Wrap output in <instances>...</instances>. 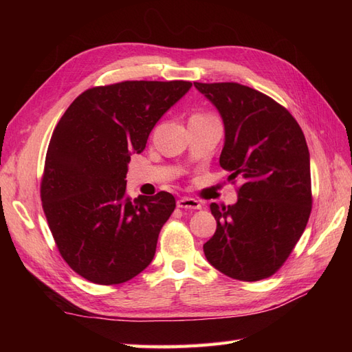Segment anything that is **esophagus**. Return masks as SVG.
I'll list each match as a JSON object with an SVG mask.
<instances>
[{
	"instance_id": "obj_1",
	"label": "esophagus",
	"mask_w": 352,
	"mask_h": 352,
	"mask_svg": "<svg viewBox=\"0 0 352 352\" xmlns=\"http://www.w3.org/2000/svg\"><path fill=\"white\" fill-rule=\"evenodd\" d=\"M177 207L179 208H189V210H199L201 204L195 198L185 197V198L177 199Z\"/></svg>"
}]
</instances>
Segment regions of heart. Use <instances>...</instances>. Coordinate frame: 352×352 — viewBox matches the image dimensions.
I'll return each mask as SVG.
<instances>
[{
    "label": "heart",
    "mask_w": 352,
    "mask_h": 352,
    "mask_svg": "<svg viewBox=\"0 0 352 352\" xmlns=\"http://www.w3.org/2000/svg\"><path fill=\"white\" fill-rule=\"evenodd\" d=\"M190 119H197V120H210V119H216L214 116L210 114V113H197L194 114Z\"/></svg>",
    "instance_id": "1"
}]
</instances>
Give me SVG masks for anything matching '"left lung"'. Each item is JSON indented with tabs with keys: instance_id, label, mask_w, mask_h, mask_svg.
<instances>
[{
	"instance_id": "1",
	"label": "left lung",
	"mask_w": 352,
	"mask_h": 352,
	"mask_svg": "<svg viewBox=\"0 0 352 352\" xmlns=\"http://www.w3.org/2000/svg\"><path fill=\"white\" fill-rule=\"evenodd\" d=\"M225 123L220 166L239 179L238 202L210 210L217 221L204 243L223 274L255 282L278 272L300 241L311 212L310 153L294 116L267 95L236 82L199 83Z\"/></svg>"
}]
</instances>
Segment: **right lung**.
<instances>
[{"label":"right lung","instance_id":"right-lung-1","mask_svg":"<svg viewBox=\"0 0 352 352\" xmlns=\"http://www.w3.org/2000/svg\"><path fill=\"white\" fill-rule=\"evenodd\" d=\"M192 87L186 80H124L82 92L52 132L41 201L61 257L97 285L133 279L154 258L176 201L126 194L127 163L155 123Z\"/></svg>","mask_w":352,"mask_h":352}]
</instances>
